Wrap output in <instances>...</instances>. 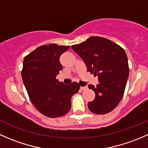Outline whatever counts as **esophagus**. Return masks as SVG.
I'll use <instances>...</instances> for the list:
<instances>
[{
    "instance_id": "1",
    "label": "esophagus",
    "mask_w": 148,
    "mask_h": 148,
    "mask_svg": "<svg viewBox=\"0 0 148 148\" xmlns=\"http://www.w3.org/2000/svg\"><path fill=\"white\" fill-rule=\"evenodd\" d=\"M86 89H87L86 86H84V87L80 86V90H86Z\"/></svg>"
}]
</instances>
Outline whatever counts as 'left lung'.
Wrapping results in <instances>:
<instances>
[{
	"label": "left lung",
	"instance_id": "obj_1",
	"mask_svg": "<svg viewBox=\"0 0 148 148\" xmlns=\"http://www.w3.org/2000/svg\"><path fill=\"white\" fill-rule=\"evenodd\" d=\"M71 48L85 62L87 71L98 77L96 86L88 85L95 93V99L88 103L89 110L95 114L111 112L121 100L128 78L125 51L112 41L97 36Z\"/></svg>",
	"mask_w": 148,
	"mask_h": 148
}]
</instances>
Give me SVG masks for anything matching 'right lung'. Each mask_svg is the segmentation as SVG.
Instances as JSON below:
<instances>
[{"label":"right lung","mask_w":148,"mask_h":148,"mask_svg":"<svg viewBox=\"0 0 148 148\" xmlns=\"http://www.w3.org/2000/svg\"><path fill=\"white\" fill-rule=\"evenodd\" d=\"M69 48L56 44L41 45L24 58L21 75L30 101L39 112L49 118L68 113L71 97L80 89L75 82L65 85L56 79L62 71L60 56Z\"/></svg>","instance_id":"right-lung-1"}]
</instances>
